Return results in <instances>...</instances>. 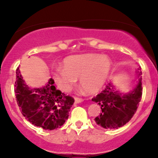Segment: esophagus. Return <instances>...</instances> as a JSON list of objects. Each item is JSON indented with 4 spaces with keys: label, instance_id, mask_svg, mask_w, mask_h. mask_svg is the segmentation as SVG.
<instances>
[{
    "label": "esophagus",
    "instance_id": "1",
    "mask_svg": "<svg viewBox=\"0 0 158 158\" xmlns=\"http://www.w3.org/2000/svg\"><path fill=\"white\" fill-rule=\"evenodd\" d=\"M74 100H75V102L76 104H77V103H80L83 101L82 99H81V98H77V97H75L74 98Z\"/></svg>",
    "mask_w": 158,
    "mask_h": 158
}]
</instances>
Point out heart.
I'll return each instance as SVG.
<instances>
[{
  "instance_id": "1",
  "label": "heart",
  "mask_w": 158,
  "mask_h": 158,
  "mask_svg": "<svg viewBox=\"0 0 158 158\" xmlns=\"http://www.w3.org/2000/svg\"><path fill=\"white\" fill-rule=\"evenodd\" d=\"M111 61L107 56L87 53L67 58L63 68L54 74V80L60 90L68 92L79 78V85L87 93H97L109 76Z\"/></svg>"
}]
</instances>
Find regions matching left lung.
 Wrapping results in <instances>:
<instances>
[{"label": "left lung", "mask_w": 158, "mask_h": 158, "mask_svg": "<svg viewBox=\"0 0 158 158\" xmlns=\"http://www.w3.org/2000/svg\"><path fill=\"white\" fill-rule=\"evenodd\" d=\"M140 67L137 70V84L132 90L123 93L112 82L97 94L92 101L97 103L101 112L95 118L98 126L114 129L126 125L137 111L142 97V72Z\"/></svg>", "instance_id": "8db88e82"}]
</instances>
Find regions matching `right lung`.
Instances as JSON below:
<instances>
[{
    "instance_id": "1",
    "label": "right lung",
    "mask_w": 158,
    "mask_h": 158,
    "mask_svg": "<svg viewBox=\"0 0 158 158\" xmlns=\"http://www.w3.org/2000/svg\"><path fill=\"white\" fill-rule=\"evenodd\" d=\"M50 79L41 88H30L25 83L19 68L16 70L15 93L21 114L30 123L44 130L60 128L68 119L74 99L61 93Z\"/></svg>"
}]
</instances>
